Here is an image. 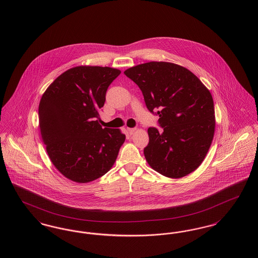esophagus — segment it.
<instances>
[{
    "label": "esophagus",
    "instance_id": "34e87169",
    "mask_svg": "<svg viewBox=\"0 0 258 258\" xmlns=\"http://www.w3.org/2000/svg\"><path fill=\"white\" fill-rule=\"evenodd\" d=\"M126 131H127V133H128L130 135H132L135 134L136 128H135V127H133V128H132V127H127V128H126Z\"/></svg>",
    "mask_w": 258,
    "mask_h": 258
}]
</instances>
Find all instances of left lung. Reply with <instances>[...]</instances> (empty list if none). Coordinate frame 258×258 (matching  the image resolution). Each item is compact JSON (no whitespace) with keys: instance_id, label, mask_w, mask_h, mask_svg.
<instances>
[{"instance_id":"8db88e82","label":"left lung","mask_w":258,"mask_h":258,"mask_svg":"<svg viewBox=\"0 0 258 258\" xmlns=\"http://www.w3.org/2000/svg\"><path fill=\"white\" fill-rule=\"evenodd\" d=\"M142 91L150 112L160 116L162 132L149 127L144 156L168 178L195 171L205 159L215 134L212 95L197 75L168 61H150L123 72Z\"/></svg>"}]
</instances>
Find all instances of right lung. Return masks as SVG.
Wrapping results in <instances>:
<instances>
[{"label": "right lung", "mask_w": 258, "mask_h": 258, "mask_svg": "<svg viewBox=\"0 0 258 258\" xmlns=\"http://www.w3.org/2000/svg\"><path fill=\"white\" fill-rule=\"evenodd\" d=\"M121 71L79 66L58 76L42 95L38 123L54 166L76 183H89L109 171L125 139L119 128L98 123L107 88Z\"/></svg>", "instance_id": "obj_1"}]
</instances>
